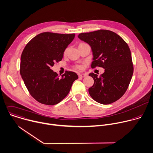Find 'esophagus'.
I'll return each instance as SVG.
<instances>
[{"label": "esophagus", "mask_w": 153, "mask_h": 153, "mask_svg": "<svg viewBox=\"0 0 153 153\" xmlns=\"http://www.w3.org/2000/svg\"><path fill=\"white\" fill-rule=\"evenodd\" d=\"M78 75H79V76L81 77V78H84V77H85L87 75H86V74H79Z\"/></svg>", "instance_id": "obj_1"}]
</instances>
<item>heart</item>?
I'll list each match as a JSON object with an SVG mask.
<instances>
[{"instance_id":"1","label":"heart","mask_w":153,"mask_h":153,"mask_svg":"<svg viewBox=\"0 0 153 153\" xmlns=\"http://www.w3.org/2000/svg\"><path fill=\"white\" fill-rule=\"evenodd\" d=\"M67 51H68V49H65V52H64V54H66V52H67ZM75 68L76 69H79V70H81V69H82V68H83L82 66V65H76V66H75Z\"/></svg>"}]
</instances>
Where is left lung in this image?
Here are the masks:
<instances>
[{"label":"left lung","mask_w":153,"mask_h":153,"mask_svg":"<svg viewBox=\"0 0 153 153\" xmlns=\"http://www.w3.org/2000/svg\"><path fill=\"white\" fill-rule=\"evenodd\" d=\"M78 38L91 46L94 55L91 68L105 69L100 76L89 74L94 79L88 88L90 97L102 104L116 101L126 93L133 74L129 46L119 35L106 29L81 33Z\"/></svg>","instance_id":"left-lung-1"}]
</instances>
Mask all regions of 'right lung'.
<instances>
[{"label":"right lung","mask_w":153,"mask_h":153,"mask_svg":"<svg viewBox=\"0 0 153 153\" xmlns=\"http://www.w3.org/2000/svg\"><path fill=\"white\" fill-rule=\"evenodd\" d=\"M75 34L45 32L38 34L25 47L20 59V72L31 95L39 102L53 105L69 94L77 74L66 71L59 77L51 68L62 61L64 51L72 42Z\"/></svg>","instance_id":"add662e5"}]
</instances>
